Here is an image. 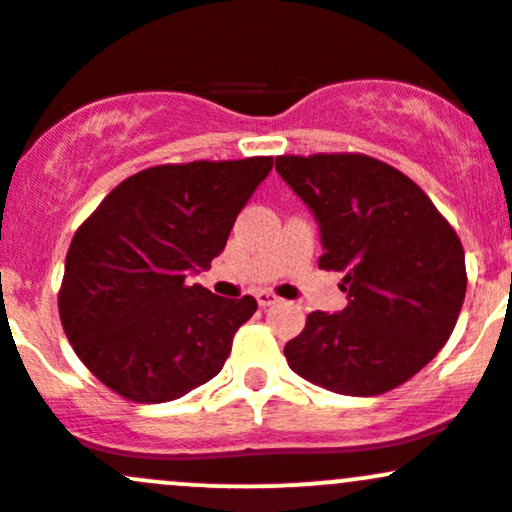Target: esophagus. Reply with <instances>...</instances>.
<instances>
[{"mask_svg":"<svg viewBox=\"0 0 512 512\" xmlns=\"http://www.w3.org/2000/svg\"><path fill=\"white\" fill-rule=\"evenodd\" d=\"M255 297H257V304H260V307H272V304L280 302V297H277L275 292H270V289H260Z\"/></svg>","mask_w":512,"mask_h":512,"instance_id":"esophagus-1","label":"esophagus"}]
</instances>
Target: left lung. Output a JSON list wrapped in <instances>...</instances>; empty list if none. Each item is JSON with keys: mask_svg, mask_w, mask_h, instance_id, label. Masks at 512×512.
<instances>
[{"mask_svg": "<svg viewBox=\"0 0 512 512\" xmlns=\"http://www.w3.org/2000/svg\"><path fill=\"white\" fill-rule=\"evenodd\" d=\"M314 213L322 270L342 272L347 307L312 312L287 342L294 374L344 396H376L418 374L451 337L466 297L456 230L394 165L364 153L277 156Z\"/></svg>", "mask_w": 512, "mask_h": 512, "instance_id": "8db88e82", "label": "left lung"}]
</instances>
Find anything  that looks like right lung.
Masks as SVG:
<instances>
[{"label": "right lung", "instance_id": "right-lung-1", "mask_svg": "<svg viewBox=\"0 0 512 512\" xmlns=\"http://www.w3.org/2000/svg\"><path fill=\"white\" fill-rule=\"evenodd\" d=\"M270 156L141 170L111 190L66 252L59 317L86 369L136 404H163L220 374L255 297L225 299L188 275L223 252Z\"/></svg>", "mask_w": 512, "mask_h": 512}]
</instances>
